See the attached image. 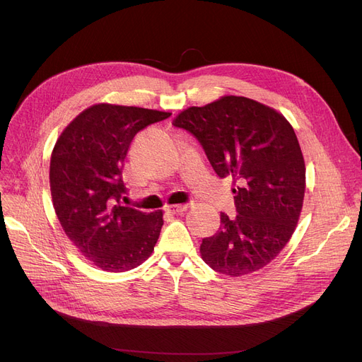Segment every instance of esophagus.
<instances>
[{
  "mask_svg": "<svg viewBox=\"0 0 362 362\" xmlns=\"http://www.w3.org/2000/svg\"><path fill=\"white\" fill-rule=\"evenodd\" d=\"M189 208V204H179V205H167L165 206V211L171 213V214H179L186 211Z\"/></svg>",
  "mask_w": 362,
  "mask_h": 362,
  "instance_id": "obj_1",
  "label": "esophagus"
}]
</instances>
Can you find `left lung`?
Masks as SVG:
<instances>
[{"label": "left lung", "instance_id": "left-lung-1", "mask_svg": "<svg viewBox=\"0 0 362 362\" xmlns=\"http://www.w3.org/2000/svg\"><path fill=\"white\" fill-rule=\"evenodd\" d=\"M194 135L220 177H233L236 216L202 239L201 257L221 274L239 277L265 267L295 232L305 194V163L291 123L245 97L189 107L173 120Z\"/></svg>", "mask_w": 362, "mask_h": 362}]
</instances>
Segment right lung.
I'll use <instances>...</instances> for the list:
<instances>
[{"label":"right lung","instance_id":"1","mask_svg":"<svg viewBox=\"0 0 362 362\" xmlns=\"http://www.w3.org/2000/svg\"><path fill=\"white\" fill-rule=\"evenodd\" d=\"M171 112L97 104L82 111L57 139L49 163L52 204L63 230L98 269L120 273L154 251L163 211L123 205V165L136 133Z\"/></svg>","mask_w":362,"mask_h":362}]
</instances>
